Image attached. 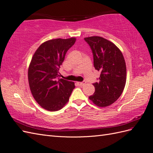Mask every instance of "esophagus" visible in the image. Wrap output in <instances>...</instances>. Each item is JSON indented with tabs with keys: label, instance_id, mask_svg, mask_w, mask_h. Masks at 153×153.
<instances>
[{
	"label": "esophagus",
	"instance_id": "esophagus-1",
	"mask_svg": "<svg viewBox=\"0 0 153 153\" xmlns=\"http://www.w3.org/2000/svg\"><path fill=\"white\" fill-rule=\"evenodd\" d=\"M85 81H83V82H77V83L78 84V85H79V86H83V85H84L85 84Z\"/></svg>",
	"mask_w": 153,
	"mask_h": 153
}]
</instances>
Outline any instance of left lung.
I'll return each instance as SVG.
<instances>
[{"label": "left lung", "mask_w": 153, "mask_h": 153, "mask_svg": "<svg viewBox=\"0 0 153 153\" xmlns=\"http://www.w3.org/2000/svg\"><path fill=\"white\" fill-rule=\"evenodd\" d=\"M84 40L93 52L94 68L100 72L99 81L93 83L94 93L88 98L99 107H106L114 103L125 88V60L120 49L111 42L100 36Z\"/></svg>", "instance_id": "8db88e82"}]
</instances>
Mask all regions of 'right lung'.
I'll use <instances>...</instances> for the list:
<instances>
[{
    "label": "right lung",
    "instance_id": "1",
    "mask_svg": "<svg viewBox=\"0 0 153 153\" xmlns=\"http://www.w3.org/2000/svg\"><path fill=\"white\" fill-rule=\"evenodd\" d=\"M76 39H53L40 45L28 70L30 89L38 104L51 111L61 109L69 100L75 85L59 77V70L67 51Z\"/></svg>",
    "mask_w": 153,
    "mask_h": 153
}]
</instances>
